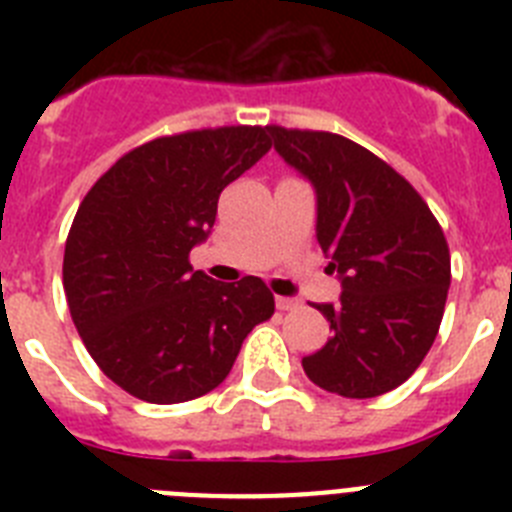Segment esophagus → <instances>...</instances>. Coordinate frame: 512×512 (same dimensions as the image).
Returning a JSON list of instances; mask_svg holds the SVG:
<instances>
[{"label":"esophagus","mask_w":512,"mask_h":512,"mask_svg":"<svg viewBox=\"0 0 512 512\" xmlns=\"http://www.w3.org/2000/svg\"><path fill=\"white\" fill-rule=\"evenodd\" d=\"M300 307V300H292V297H277V310L289 312V310H297Z\"/></svg>","instance_id":"obj_1"}]
</instances>
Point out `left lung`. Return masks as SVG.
<instances>
[{
    "label": "left lung",
    "mask_w": 512,
    "mask_h": 512,
    "mask_svg": "<svg viewBox=\"0 0 512 512\" xmlns=\"http://www.w3.org/2000/svg\"><path fill=\"white\" fill-rule=\"evenodd\" d=\"M274 148L318 194V243L341 277L336 305H315L333 336L302 359L318 387L366 400L400 387L438 336L451 253L405 176L354 140L269 125Z\"/></svg>",
    "instance_id": "left-lung-1"
}]
</instances>
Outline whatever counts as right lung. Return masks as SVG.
Here are the masks:
<instances>
[{
    "label": "right lung",
    "instance_id": "1",
    "mask_svg": "<svg viewBox=\"0 0 512 512\" xmlns=\"http://www.w3.org/2000/svg\"><path fill=\"white\" fill-rule=\"evenodd\" d=\"M269 148L261 125L161 135L117 158L81 200L63 251L66 302L104 377L128 395L156 405L207 395L274 315L259 277L220 284L189 264L220 192Z\"/></svg>",
    "mask_w": 512,
    "mask_h": 512
}]
</instances>
